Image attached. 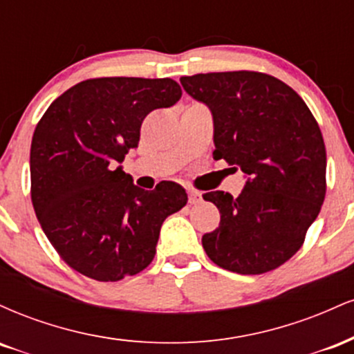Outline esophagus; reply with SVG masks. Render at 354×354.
<instances>
[{
  "label": "esophagus",
  "mask_w": 354,
  "mask_h": 354,
  "mask_svg": "<svg viewBox=\"0 0 354 354\" xmlns=\"http://www.w3.org/2000/svg\"><path fill=\"white\" fill-rule=\"evenodd\" d=\"M201 200H203V198H201L200 191L188 189V201H189V205H198V203H200Z\"/></svg>",
  "instance_id": "esophagus-1"
}]
</instances>
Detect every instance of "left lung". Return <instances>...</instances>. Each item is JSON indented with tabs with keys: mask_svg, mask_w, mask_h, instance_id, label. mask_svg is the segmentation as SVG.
Returning <instances> with one entry per match:
<instances>
[{
	"mask_svg": "<svg viewBox=\"0 0 354 354\" xmlns=\"http://www.w3.org/2000/svg\"><path fill=\"white\" fill-rule=\"evenodd\" d=\"M180 81L213 115L214 160L246 174L238 198L203 194L221 214L218 228L201 239L206 254L239 274L281 266L301 248L326 194V149L315 116L293 88L265 73Z\"/></svg>",
	"mask_w": 354,
	"mask_h": 354,
	"instance_id": "8db88e82",
	"label": "left lung"
}]
</instances>
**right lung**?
<instances>
[{"mask_svg": "<svg viewBox=\"0 0 354 354\" xmlns=\"http://www.w3.org/2000/svg\"><path fill=\"white\" fill-rule=\"evenodd\" d=\"M181 98L171 78H95L64 91L36 124L30 153L31 201L63 261L96 281L143 271L161 225L188 194L173 181L133 185L124 154L138 148L153 109Z\"/></svg>", "mask_w": 354, "mask_h": 354, "instance_id": "right-lung-1", "label": "right lung"}]
</instances>
